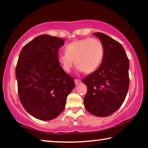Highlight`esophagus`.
<instances>
[{"label": "esophagus", "instance_id": "obj_1", "mask_svg": "<svg viewBox=\"0 0 148 148\" xmlns=\"http://www.w3.org/2000/svg\"><path fill=\"white\" fill-rule=\"evenodd\" d=\"M74 82H75V84H76V85H77V84H79L80 82H81V80L78 79H75Z\"/></svg>", "mask_w": 148, "mask_h": 148}]
</instances>
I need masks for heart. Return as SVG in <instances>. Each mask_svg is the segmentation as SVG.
Instances as JSON below:
<instances>
[{"label": "heart", "instance_id": "b5f03b06", "mask_svg": "<svg viewBox=\"0 0 148 148\" xmlns=\"http://www.w3.org/2000/svg\"><path fill=\"white\" fill-rule=\"evenodd\" d=\"M65 53L59 55L58 62L64 71L71 72L74 64L86 73L95 71L104 57V46L99 40L87 38L76 40L65 46Z\"/></svg>", "mask_w": 148, "mask_h": 148}]
</instances>
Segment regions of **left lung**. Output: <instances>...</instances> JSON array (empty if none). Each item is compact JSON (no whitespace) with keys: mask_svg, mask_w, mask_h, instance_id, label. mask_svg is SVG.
I'll use <instances>...</instances> for the list:
<instances>
[{"mask_svg":"<svg viewBox=\"0 0 148 148\" xmlns=\"http://www.w3.org/2000/svg\"><path fill=\"white\" fill-rule=\"evenodd\" d=\"M104 46V57L96 71L82 80L87 92L84 106L90 114L106 117L121 106L129 86V61L123 47L108 35L95 32Z\"/></svg>","mask_w":148,"mask_h":148,"instance_id":"left-lung-1","label":"left lung"}]
</instances>
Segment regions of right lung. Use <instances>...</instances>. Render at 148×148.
Masks as SVG:
<instances>
[{
  "mask_svg": "<svg viewBox=\"0 0 148 148\" xmlns=\"http://www.w3.org/2000/svg\"><path fill=\"white\" fill-rule=\"evenodd\" d=\"M64 42L42 34L20 52L16 69L19 98L25 110L40 120L49 121L61 114L75 86L73 77L62 70L57 60Z\"/></svg>",
  "mask_w": 148,
  "mask_h": 148,
  "instance_id": "obj_1",
  "label": "right lung"
}]
</instances>
